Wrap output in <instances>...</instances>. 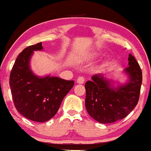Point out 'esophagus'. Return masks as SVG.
Wrapping results in <instances>:
<instances>
[{
    "instance_id": "1",
    "label": "esophagus",
    "mask_w": 151,
    "mask_h": 151,
    "mask_svg": "<svg viewBox=\"0 0 151 151\" xmlns=\"http://www.w3.org/2000/svg\"><path fill=\"white\" fill-rule=\"evenodd\" d=\"M85 82V77H83V76H80V77L77 78V83L79 84H83Z\"/></svg>"
}]
</instances>
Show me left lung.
Masks as SVG:
<instances>
[{"label": "left lung", "mask_w": 151, "mask_h": 151, "mask_svg": "<svg viewBox=\"0 0 151 151\" xmlns=\"http://www.w3.org/2000/svg\"><path fill=\"white\" fill-rule=\"evenodd\" d=\"M128 66L124 69L129 76L126 84L114 87L112 81L103 74H95L86 83L85 105L90 116L101 124L123 119L133 110L140 95L142 72L133 55L129 54Z\"/></svg>", "instance_id": "left-lung-1"}]
</instances>
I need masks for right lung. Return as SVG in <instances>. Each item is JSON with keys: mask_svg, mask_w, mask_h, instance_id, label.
<instances>
[{"mask_svg": "<svg viewBox=\"0 0 151 151\" xmlns=\"http://www.w3.org/2000/svg\"><path fill=\"white\" fill-rule=\"evenodd\" d=\"M43 49L42 42L24 49L17 57L9 76L14 105L31 121L45 122L56 114L63 98L74 86V80L57 77H39L29 67L34 50Z\"/></svg>", "mask_w": 151, "mask_h": 151, "instance_id": "add662e5", "label": "right lung"}]
</instances>
